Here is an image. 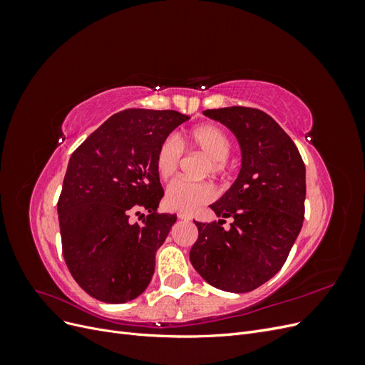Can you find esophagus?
<instances>
[{"label":"esophagus","instance_id":"1","mask_svg":"<svg viewBox=\"0 0 365 365\" xmlns=\"http://www.w3.org/2000/svg\"><path fill=\"white\" fill-rule=\"evenodd\" d=\"M178 217H180V219H184V220H190V219H192V217H190V215L182 213V212H181V213H178Z\"/></svg>","mask_w":365,"mask_h":365}]
</instances>
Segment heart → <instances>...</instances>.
Segmentation results:
<instances>
[{"label":"heart","mask_w":365,"mask_h":365,"mask_svg":"<svg viewBox=\"0 0 365 365\" xmlns=\"http://www.w3.org/2000/svg\"><path fill=\"white\" fill-rule=\"evenodd\" d=\"M182 146H189L202 152L208 158L207 172L215 175L227 169V158L231 152V140L227 132L212 123H205L189 129L180 138ZM182 155L178 141L172 137L164 138L155 152V170L161 180H168L176 172ZM215 197L213 185L207 181H187L178 178L172 181L165 190L164 202L176 212H193L197 207L210 202Z\"/></svg>","instance_id":"1"}]
</instances>
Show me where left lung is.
<instances>
[{
    "label": "left lung",
    "mask_w": 365,
    "mask_h": 365,
    "mask_svg": "<svg viewBox=\"0 0 365 365\" xmlns=\"http://www.w3.org/2000/svg\"><path fill=\"white\" fill-rule=\"evenodd\" d=\"M204 114L235 132L242 169L230 190L212 204L219 222H195L190 262L217 289L250 292L272 279L289 256L304 219L306 169L291 137L256 108L230 106Z\"/></svg>",
    "instance_id": "8db88e82"
}]
</instances>
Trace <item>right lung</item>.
I'll list each match as a JSON object with an SVG mask.
<instances>
[{
  "instance_id": "1",
  "label": "right lung",
  "mask_w": 365,
  "mask_h": 365,
  "mask_svg": "<svg viewBox=\"0 0 365 365\" xmlns=\"http://www.w3.org/2000/svg\"><path fill=\"white\" fill-rule=\"evenodd\" d=\"M187 120L172 109H125L73 152L58 201L62 254L93 298L118 304L148 288L155 252L176 222V215L157 213L164 190L153 160Z\"/></svg>"
}]
</instances>
